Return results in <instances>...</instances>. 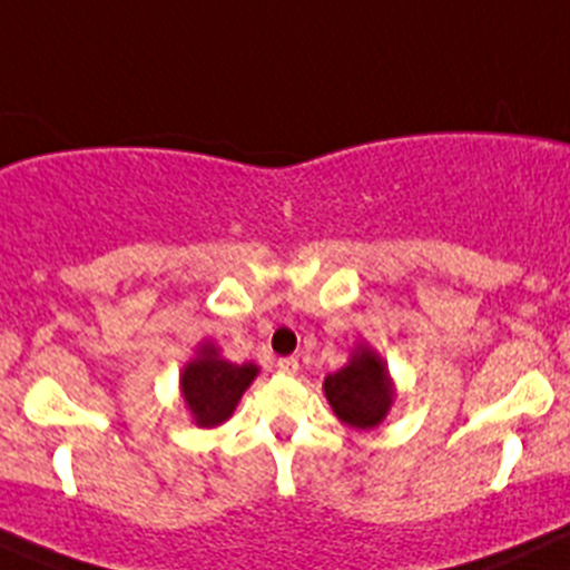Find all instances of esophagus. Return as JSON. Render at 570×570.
Returning a JSON list of instances; mask_svg holds the SVG:
<instances>
[{
	"label": "esophagus",
	"mask_w": 570,
	"mask_h": 570,
	"mask_svg": "<svg viewBox=\"0 0 570 570\" xmlns=\"http://www.w3.org/2000/svg\"><path fill=\"white\" fill-rule=\"evenodd\" d=\"M297 370H301L297 358H278V372H284V375H295Z\"/></svg>",
	"instance_id": "34e87169"
}]
</instances>
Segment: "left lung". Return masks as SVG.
<instances>
[{"mask_svg":"<svg viewBox=\"0 0 570 570\" xmlns=\"http://www.w3.org/2000/svg\"><path fill=\"white\" fill-rule=\"evenodd\" d=\"M325 396L342 422L366 430L383 422L394 394L383 361L361 347L344 370L325 377Z\"/></svg>","mask_w":570,"mask_h":570,"instance_id":"8db88e82","label":"left lung"}]
</instances>
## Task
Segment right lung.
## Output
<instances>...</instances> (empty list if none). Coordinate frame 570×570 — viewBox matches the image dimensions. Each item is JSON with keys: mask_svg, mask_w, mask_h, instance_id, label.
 I'll use <instances>...</instances> for the list:
<instances>
[{"mask_svg": "<svg viewBox=\"0 0 570 570\" xmlns=\"http://www.w3.org/2000/svg\"><path fill=\"white\" fill-rule=\"evenodd\" d=\"M256 372L258 370L253 364L239 366L232 361H223L217 350L206 344L198 358L189 361L181 375V392L195 422L200 428H215V424L226 422L237 407L239 396L256 377Z\"/></svg>", "mask_w": 570, "mask_h": 570, "instance_id": "1", "label": "right lung"}]
</instances>
